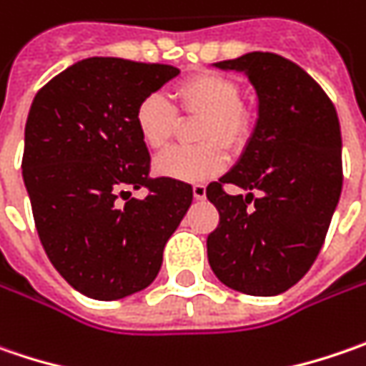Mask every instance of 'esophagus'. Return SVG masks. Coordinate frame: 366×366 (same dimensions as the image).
I'll list each match as a JSON object with an SVG mask.
<instances>
[{"label": "esophagus", "instance_id": "1", "mask_svg": "<svg viewBox=\"0 0 366 366\" xmlns=\"http://www.w3.org/2000/svg\"><path fill=\"white\" fill-rule=\"evenodd\" d=\"M192 194H194V199L197 200H202L207 197V188H204L202 184H194V186H192Z\"/></svg>", "mask_w": 366, "mask_h": 366}]
</instances>
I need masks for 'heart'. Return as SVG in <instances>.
<instances>
[{"mask_svg": "<svg viewBox=\"0 0 366 366\" xmlns=\"http://www.w3.org/2000/svg\"><path fill=\"white\" fill-rule=\"evenodd\" d=\"M176 108L186 117H202L199 147H176L155 159V174L174 180H207L227 166L225 147L239 152L252 135L254 119L242 102L239 84L221 73H200L174 89ZM174 104L159 94L145 96L135 110V124L143 143L159 152L167 147L178 127Z\"/></svg>", "mask_w": 366, "mask_h": 366, "instance_id": "1", "label": "heart"}]
</instances>
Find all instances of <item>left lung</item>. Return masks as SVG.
I'll list each match as a JSON object with an SVG mask.
<instances>
[{"label":"left lung","mask_w":366,"mask_h":366,"mask_svg":"<svg viewBox=\"0 0 366 366\" xmlns=\"http://www.w3.org/2000/svg\"><path fill=\"white\" fill-rule=\"evenodd\" d=\"M214 67L246 73L258 120L239 162L207 186L219 211L209 264L233 291L272 297L305 277L324 246L342 192L340 122L320 84L285 56L247 53ZM225 183L250 192L227 195Z\"/></svg>","instance_id":"obj_1"}]
</instances>
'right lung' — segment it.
<instances>
[{"label": "right lung", "instance_id": "right-lung-1", "mask_svg": "<svg viewBox=\"0 0 366 366\" xmlns=\"http://www.w3.org/2000/svg\"><path fill=\"white\" fill-rule=\"evenodd\" d=\"M180 69L117 56L77 61L34 96L22 176L40 244L75 291L114 301L149 287L192 204V186L149 178L139 102ZM145 187V199L131 189Z\"/></svg>", "mask_w": 366, "mask_h": 366}]
</instances>
